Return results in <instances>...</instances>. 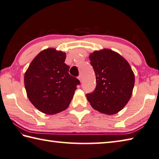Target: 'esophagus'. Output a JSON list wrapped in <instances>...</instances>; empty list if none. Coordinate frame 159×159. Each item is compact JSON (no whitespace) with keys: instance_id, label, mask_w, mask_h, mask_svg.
Instances as JSON below:
<instances>
[{"instance_id":"obj_1","label":"esophagus","mask_w":159,"mask_h":159,"mask_svg":"<svg viewBox=\"0 0 159 159\" xmlns=\"http://www.w3.org/2000/svg\"><path fill=\"white\" fill-rule=\"evenodd\" d=\"M79 80L80 81V83H81L82 80H83V76H82V75H80L79 76Z\"/></svg>"}]
</instances>
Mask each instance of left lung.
<instances>
[{
    "mask_svg": "<svg viewBox=\"0 0 159 159\" xmlns=\"http://www.w3.org/2000/svg\"><path fill=\"white\" fill-rule=\"evenodd\" d=\"M94 68L96 87L86 95L91 106L102 114H116L125 106L132 94L134 74L125 58L110 49H102L89 56Z\"/></svg>",
    "mask_w": 159,
    "mask_h": 159,
    "instance_id": "8db88e82",
    "label": "left lung"
}]
</instances>
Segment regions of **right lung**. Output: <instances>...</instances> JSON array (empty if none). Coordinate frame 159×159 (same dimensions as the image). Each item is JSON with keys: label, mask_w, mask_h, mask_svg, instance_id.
<instances>
[{"label": "right lung", "mask_w": 159, "mask_h": 159, "mask_svg": "<svg viewBox=\"0 0 159 159\" xmlns=\"http://www.w3.org/2000/svg\"><path fill=\"white\" fill-rule=\"evenodd\" d=\"M66 53L54 48L40 52L24 76L25 88L30 102L45 114H56L69 107L80 81L69 74L65 63Z\"/></svg>", "instance_id": "1"}]
</instances>
